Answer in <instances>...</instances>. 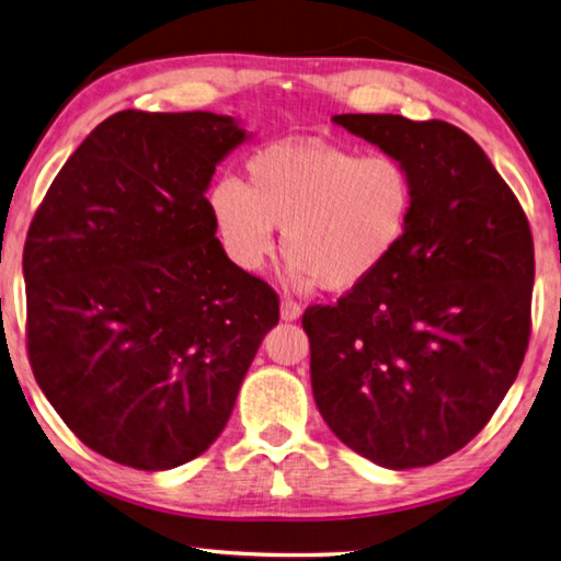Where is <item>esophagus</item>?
<instances>
[{
  "label": "esophagus",
  "instance_id": "1",
  "mask_svg": "<svg viewBox=\"0 0 561 561\" xmlns=\"http://www.w3.org/2000/svg\"><path fill=\"white\" fill-rule=\"evenodd\" d=\"M299 316H301V307L297 301H289V299L282 301V321H297Z\"/></svg>",
  "mask_w": 561,
  "mask_h": 561
}]
</instances>
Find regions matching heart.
Returning a JSON list of instances; mask_svg holds the SVG:
<instances>
[{"mask_svg":"<svg viewBox=\"0 0 561 561\" xmlns=\"http://www.w3.org/2000/svg\"><path fill=\"white\" fill-rule=\"evenodd\" d=\"M416 183L402 159L321 139L270 145L248 161V186L222 176L208 210L228 257L262 272L282 230L297 289L345 294L380 274L410 236Z\"/></svg>","mask_w":561,"mask_h":561,"instance_id":"1","label":"heart"}]
</instances>
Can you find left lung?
Returning a JSON list of instances; mask_svg holds the SVG:
<instances>
[{
	"label": "left lung",
	"instance_id": "8db88e82",
	"mask_svg": "<svg viewBox=\"0 0 561 561\" xmlns=\"http://www.w3.org/2000/svg\"><path fill=\"white\" fill-rule=\"evenodd\" d=\"M402 159L416 183L410 236L390 264L309 307L311 390L339 439L390 471L432 466L473 439L520 370L535 250L485 151L449 122L333 115Z\"/></svg>",
	"mask_w": 561,
	"mask_h": 561
}]
</instances>
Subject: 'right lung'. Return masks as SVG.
Wrapping results in <instances>:
<instances>
[{
	"mask_svg": "<svg viewBox=\"0 0 561 561\" xmlns=\"http://www.w3.org/2000/svg\"><path fill=\"white\" fill-rule=\"evenodd\" d=\"M250 137L216 112L122 110L70 154L28 228L34 378L110 461L169 471L206 451L279 323L277 294L228 257L206 198Z\"/></svg>",
	"mask_w": 561,
	"mask_h": 561,
	"instance_id": "add662e5",
	"label": "right lung"
}]
</instances>
